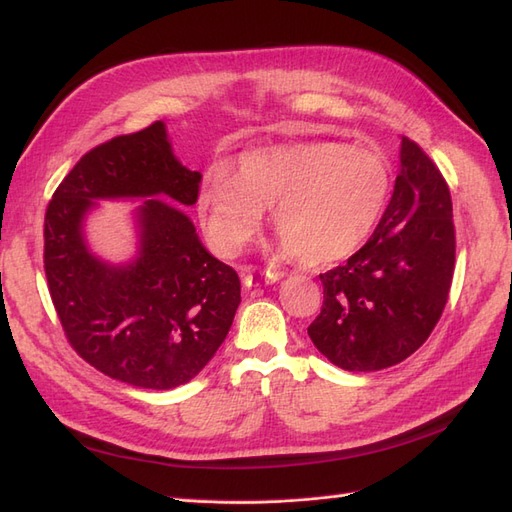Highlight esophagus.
Returning <instances> with one entry per match:
<instances>
[{
    "instance_id": "34e87169",
    "label": "esophagus",
    "mask_w": 512,
    "mask_h": 512,
    "mask_svg": "<svg viewBox=\"0 0 512 512\" xmlns=\"http://www.w3.org/2000/svg\"><path fill=\"white\" fill-rule=\"evenodd\" d=\"M282 273H273V271H256V269H245L243 273V284L247 288L252 286H267L280 280Z\"/></svg>"
}]
</instances>
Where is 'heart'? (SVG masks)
<instances>
[{
    "label": "heart",
    "mask_w": 512,
    "mask_h": 512,
    "mask_svg": "<svg viewBox=\"0 0 512 512\" xmlns=\"http://www.w3.org/2000/svg\"><path fill=\"white\" fill-rule=\"evenodd\" d=\"M382 153L342 143H307L247 151L237 175L215 166L200 185L198 207L209 237L237 254L265 209L284 247L303 265L352 254L376 228L391 194Z\"/></svg>",
    "instance_id": "b5f03b06"
}]
</instances>
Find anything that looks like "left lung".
Instances as JSON below:
<instances>
[{"label": "left lung", "mask_w": 512, "mask_h": 512, "mask_svg": "<svg viewBox=\"0 0 512 512\" xmlns=\"http://www.w3.org/2000/svg\"><path fill=\"white\" fill-rule=\"evenodd\" d=\"M399 160L393 198L374 235L344 265L320 273L324 301L307 335L333 365L348 371L391 367L421 348L453 282L448 185L406 136Z\"/></svg>", "instance_id": "obj_1"}]
</instances>
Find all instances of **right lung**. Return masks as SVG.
Masks as SVG:
<instances>
[{
    "label": "right lung",
    "mask_w": 512,
    "mask_h": 512,
    "mask_svg": "<svg viewBox=\"0 0 512 512\" xmlns=\"http://www.w3.org/2000/svg\"><path fill=\"white\" fill-rule=\"evenodd\" d=\"M200 179L156 121L87 151L46 207L44 273L55 312L76 354L108 378L175 389L203 371L230 331L239 275L205 250L177 209L196 203ZM117 197L144 200L139 252L126 266L98 259L84 239L95 200Z\"/></svg>",
    "instance_id": "obj_1"
}]
</instances>
